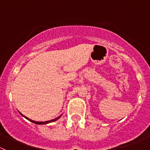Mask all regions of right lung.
Segmentation results:
<instances>
[{"instance_id":"obj_1","label":"right lung","mask_w":150,"mask_h":150,"mask_svg":"<svg viewBox=\"0 0 150 150\" xmlns=\"http://www.w3.org/2000/svg\"><path fill=\"white\" fill-rule=\"evenodd\" d=\"M20 114H21V115H22V116H23L24 117H25L26 119L28 120H29V121H30V122H33V123H35V124H37V125H45V124H47V123H50V122H55V121H56L57 120H58L59 118L60 117H61V115H60V116H59L58 117H57V118H55V119H53V120H49V121H46V122H36V121H34V120H30V119H29V118H28L27 117H25V116H24V115H23L22 114H21V112H20Z\"/></svg>"}]
</instances>
